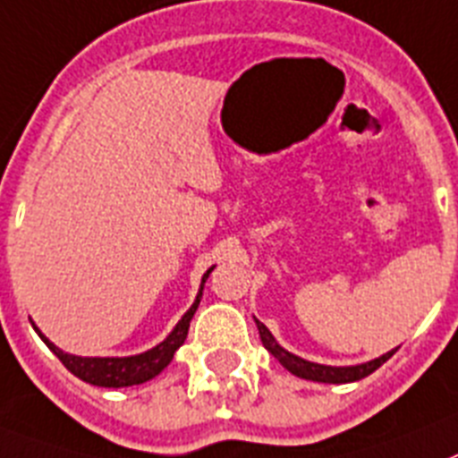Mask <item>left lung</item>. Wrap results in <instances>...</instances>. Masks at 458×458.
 Wrapping results in <instances>:
<instances>
[{
  "instance_id": "left-lung-1",
  "label": "left lung",
  "mask_w": 458,
  "mask_h": 458,
  "mask_svg": "<svg viewBox=\"0 0 458 458\" xmlns=\"http://www.w3.org/2000/svg\"><path fill=\"white\" fill-rule=\"evenodd\" d=\"M258 332H260V341L262 345L276 357L284 369H288L293 376L304 377V380H313V383H329V385H344V383H355V380H361V377L371 376L377 367H383L385 361L389 357L394 355V350H389L385 355L376 357L371 361H361V364H352V367H327V364H318V361H309L304 357H297L293 352L284 348V345H278V341L274 339V334L269 332L260 320H256Z\"/></svg>"
}]
</instances>
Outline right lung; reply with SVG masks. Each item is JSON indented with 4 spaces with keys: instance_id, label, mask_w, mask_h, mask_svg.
<instances>
[{
    "instance_id": "obj_1",
    "label": "right lung",
    "mask_w": 458,
    "mask_h": 458,
    "mask_svg": "<svg viewBox=\"0 0 458 458\" xmlns=\"http://www.w3.org/2000/svg\"><path fill=\"white\" fill-rule=\"evenodd\" d=\"M214 265L202 274L200 288H198V295L191 304L189 311L182 316V320L173 327V332L165 336L158 345L154 348L145 350L140 355H129V357H81V355H71V352H64L62 348L53 344V341L47 339L46 334L37 327V325L31 323V327L37 329V334L41 336L43 344L47 348L53 350L55 355L59 357L64 367L69 369L75 377H81L85 383L97 385V387H131V385H142L147 380H152L157 377L163 369L168 367L170 361H173L174 352L180 350V345L186 341V334H189V325L191 318L196 313L198 304H200L202 297V288H205V281L212 274Z\"/></svg>"
}]
</instances>
